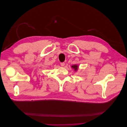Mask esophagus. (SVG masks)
<instances>
[{
	"mask_svg": "<svg viewBox=\"0 0 127 127\" xmlns=\"http://www.w3.org/2000/svg\"><path fill=\"white\" fill-rule=\"evenodd\" d=\"M64 64H65L64 63H60V65H61L62 67H64Z\"/></svg>",
	"mask_w": 127,
	"mask_h": 127,
	"instance_id": "1",
	"label": "esophagus"
}]
</instances>
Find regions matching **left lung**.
<instances>
[{
	"mask_svg": "<svg viewBox=\"0 0 127 127\" xmlns=\"http://www.w3.org/2000/svg\"><path fill=\"white\" fill-rule=\"evenodd\" d=\"M71 67L73 68V69H74V71H77V70H78V65H77V64H74V65H72L71 66Z\"/></svg>",
	"mask_w": 127,
	"mask_h": 127,
	"instance_id": "obj_1",
	"label": "left lung"
}]
</instances>
